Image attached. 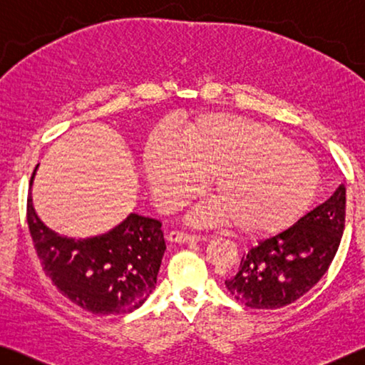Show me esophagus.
Wrapping results in <instances>:
<instances>
[{"label":"esophagus","instance_id":"1","mask_svg":"<svg viewBox=\"0 0 365 365\" xmlns=\"http://www.w3.org/2000/svg\"><path fill=\"white\" fill-rule=\"evenodd\" d=\"M169 240L175 242V244H193V242L206 240V235L188 234V232H183V230H172L169 234Z\"/></svg>","mask_w":365,"mask_h":365}]
</instances>
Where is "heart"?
<instances>
[{"label": "heart", "mask_w": 365, "mask_h": 365, "mask_svg": "<svg viewBox=\"0 0 365 365\" xmlns=\"http://www.w3.org/2000/svg\"><path fill=\"white\" fill-rule=\"evenodd\" d=\"M154 193L182 205L211 175L214 217L244 235L287 229L307 210L318 185L315 160L274 126L225 113H203L180 136L158 130L144 151Z\"/></svg>", "instance_id": "heart-1"}]
</instances>
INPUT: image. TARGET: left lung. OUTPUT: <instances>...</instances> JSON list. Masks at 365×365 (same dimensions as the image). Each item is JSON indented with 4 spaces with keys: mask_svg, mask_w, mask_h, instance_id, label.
Returning a JSON list of instances; mask_svg holds the SVG:
<instances>
[{
    "mask_svg": "<svg viewBox=\"0 0 365 365\" xmlns=\"http://www.w3.org/2000/svg\"><path fill=\"white\" fill-rule=\"evenodd\" d=\"M346 217V188L291 227L262 240L242 257L225 287L250 309L274 310L296 302L327 273L336 255Z\"/></svg>",
    "mask_w": 365,
    "mask_h": 365,
    "instance_id": "obj_1",
    "label": "left lung"
}]
</instances>
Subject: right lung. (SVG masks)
Here are the masks:
<instances>
[{
	"label": "right lung",
	"instance_id": "obj_1",
	"mask_svg": "<svg viewBox=\"0 0 365 365\" xmlns=\"http://www.w3.org/2000/svg\"><path fill=\"white\" fill-rule=\"evenodd\" d=\"M27 224L45 274L81 309L96 315L130 314L154 291L165 252L158 219L131 212L107 234L71 239L40 221L29 192Z\"/></svg>",
	"mask_w": 365,
	"mask_h": 365
}]
</instances>
